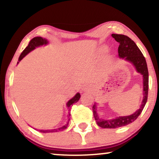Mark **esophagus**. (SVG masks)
Here are the masks:
<instances>
[{"instance_id":"34e87169","label":"esophagus","mask_w":159,"mask_h":159,"mask_svg":"<svg viewBox=\"0 0 159 159\" xmlns=\"http://www.w3.org/2000/svg\"><path fill=\"white\" fill-rule=\"evenodd\" d=\"M82 89H83V91H87V90H89V87L88 86V85H84V86H83V88H82Z\"/></svg>"}]
</instances>
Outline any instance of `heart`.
Wrapping results in <instances>:
<instances>
[{"label": "heart", "instance_id": "heart-1", "mask_svg": "<svg viewBox=\"0 0 159 159\" xmlns=\"http://www.w3.org/2000/svg\"><path fill=\"white\" fill-rule=\"evenodd\" d=\"M107 51H108V48L106 46L101 47V48L98 49V52H97V56L98 57H102L105 55V53L107 52Z\"/></svg>", "mask_w": 159, "mask_h": 159}]
</instances>
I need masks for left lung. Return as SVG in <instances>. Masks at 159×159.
<instances>
[{
  "label": "left lung",
  "mask_w": 159,
  "mask_h": 159,
  "mask_svg": "<svg viewBox=\"0 0 159 159\" xmlns=\"http://www.w3.org/2000/svg\"><path fill=\"white\" fill-rule=\"evenodd\" d=\"M111 35L113 39H115L116 41L119 43L118 52L120 58H125V60L131 62L137 71L143 75V99L140 108L132 115L128 116H120L111 120L101 119L96 112V105H93V113L95 120L99 126L104 129H116V128L125 126L134 122L141 114L147 102L148 93V71L147 63H146L145 57L143 56L140 49L136 46L134 41L126 35L115 34H113Z\"/></svg>",
  "instance_id": "obj_1"
}]
</instances>
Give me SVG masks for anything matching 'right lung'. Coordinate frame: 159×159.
I'll list each match as a JSON object with an SVG mask.
<instances>
[{
	"instance_id": "add662e5",
	"label": "right lung",
	"mask_w": 159,
	"mask_h": 159,
	"mask_svg": "<svg viewBox=\"0 0 159 159\" xmlns=\"http://www.w3.org/2000/svg\"><path fill=\"white\" fill-rule=\"evenodd\" d=\"M48 43V41H47L46 39H43L41 37H35L31 41H30L29 44H28V46L25 48L24 50H23V51L21 53L20 56H19V58H18V61H20L21 59H22L23 57H24L25 55H27V54L29 53L32 51V50H34L35 47H38V46H42V45L43 44H47ZM80 97V93H78L75 96L73 97V98L70 99V101H68V102L67 103V106L68 108V118L70 116V107L73 106V103H76L77 101H79V98ZM69 120L68 119V122L66 123V124L65 125H63V127L61 128H59V129H51V130H39L40 132H42V133H50V132H58V131H63V130L66 129V128H67L68 125V123H69Z\"/></svg>"
}]
</instances>
